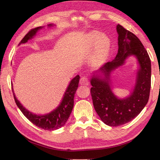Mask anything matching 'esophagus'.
Returning a JSON list of instances; mask_svg holds the SVG:
<instances>
[{
    "label": "esophagus",
    "instance_id": "34e87169",
    "mask_svg": "<svg viewBox=\"0 0 160 160\" xmlns=\"http://www.w3.org/2000/svg\"><path fill=\"white\" fill-rule=\"evenodd\" d=\"M89 83V79L87 77L83 76L82 77L81 79H80V84L81 85H88Z\"/></svg>",
    "mask_w": 160,
    "mask_h": 160
}]
</instances>
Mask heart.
Instances as JSON below:
<instances>
[{
	"label": "heart",
	"instance_id": "heart-1",
	"mask_svg": "<svg viewBox=\"0 0 160 160\" xmlns=\"http://www.w3.org/2000/svg\"><path fill=\"white\" fill-rule=\"evenodd\" d=\"M91 38L89 49H95L92 57V63L96 67H101L109 59L111 49V41L108 37L103 36L100 32L92 33Z\"/></svg>",
	"mask_w": 160,
	"mask_h": 160
}]
</instances>
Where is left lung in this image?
<instances>
[{
  "mask_svg": "<svg viewBox=\"0 0 160 160\" xmlns=\"http://www.w3.org/2000/svg\"><path fill=\"white\" fill-rule=\"evenodd\" d=\"M118 52L115 59L92 72L91 94L94 108L101 121L116 127L129 122L140 113L148 102L151 88V61L142 42L133 33L117 25ZM130 56L137 61L136 83L131 93L121 98L112 91L111 73L123 66Z\"/></svg>",
  "mask_w": 160,
  "mask_h": 160,
  "instance_id": "8db88e82",
  "label": "left lung"
}]
</instances>
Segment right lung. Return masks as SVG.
<instances>
[{
    "label": "right lung",
    "instance_id": "1",
    "mask_svg": "<svg viewBox=\"0 0 160 160\" xmlns=\"http://www.w3.org/2000/svg\"><path fill=\"white\" fill-rule=\"evenodd\" d=\"M55 26L56 25L54 24L48 25V27H52ZM43 28H44V27H38L31 30L21 40L20 43H19V45L26 43L28 40L32 39L36 35L37 32ZM79 79V75H77L70 81L65 92L63 98H62L61 102L59 106H57L55 109L51 111V112L46 114H35L26 109L20 103V101L17 99L12 87L14 101H15L19 109L21 111L23 115L36 126L49 131L58 129L65 124L67 119L69 118L72 108H73L74 97L77 88H78Z\"/></svg>",
    "mask_w": 160,
    "mask_h": 160
}]
</instances>
